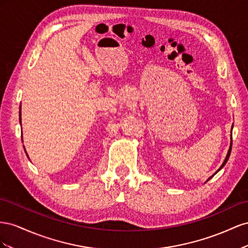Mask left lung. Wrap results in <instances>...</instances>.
I'll use <instances>...</instances> for the list:
<instances>
[{
  "label": "left lung",
  "mask_w": 248,
  "mask_h": 248,
  "mask_svg": "<svg viewBox=\"0 0 248 248\" xmlns=\"http://www.w3.org/2000/svg\"><path fill=\"white\" fill-rule=\"evenodd\" d=\"M231 137H232V134H231ZM231 152H232V140H231V145H230V148H229V152H228V154H226V157H225V159H224V161H223V163L221 164V166H220V167H219V169H218V170H217V171H216V172H215V173H214L213 175H211V176H210V178H209V179H208V180L206 181V183H207V182H208L209 180H211L212 178H213V176H214V175H215V174H216V173H217V172H218L219 170H220V169H222V168H223V166H224V165L226 164V162H228V160H229V158H230V155H231Z\"/></svg>",
  "instance_id": "left-lung-1"
}]
</instances>
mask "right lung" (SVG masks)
<instances>
[{
    "mask_svg": "<svg viewBox=\"0 0 248 248\" xmlns=\"http://www.w3.org/2000/svg\"><path fill=\"white\" fill-rule=\"evenodd\" d=\"M20 108H22V106L19 107V123L22 124V112H20L22 110H20ZM25 152H26V150H25ZM26 154H27V152H26ZM27 155H28V154H27ZM28 158H29V155H28Z\"/></svg>",
    "mask_w": 248,
    "mask_h": 248,
    "instance_id": "add662e5",
    "label": "right lung"
}]
</instances>
